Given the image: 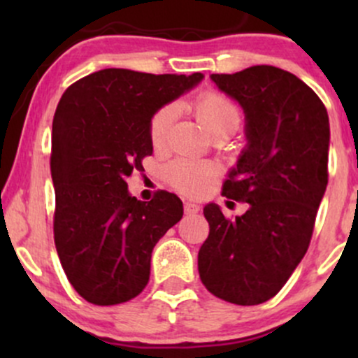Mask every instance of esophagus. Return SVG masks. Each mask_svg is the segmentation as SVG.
<instances>
[{
	"label": "esophagus",
	"mask_w": 358,
	"mask_h": 358,
	"mask_svg": "<svg viewBox=\"0 0 358 358\" xmlns=\"http://www.w3.org/2000/svg\"><path fill=\"white\" fill-rule=\"evenodd\" d=\"M199 210H200V205L193 202H185V213H187V215H193V213H196Z\"/></svg>",
	"instance_id": "1"
}]
</instances>
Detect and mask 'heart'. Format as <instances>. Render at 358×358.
Wrapping results in <instances>:
<instances>
[{
    "label": "heart",
    "mask_w": 358,
    "mask_h": 358,
    "mask_svg": "<svg viewBox=\"0 0 358 358\" xmlns=\"http://www.w3.org/2000/svg\"><path fill=\"white\" fill-rule=\"evenodd\" d=\"M196 117L213 136H231L241 124V110L231 97L219 90H205L192 101ZM178 108L173 102L156 109L150 117L148 136L151 145L159 148L165 145L168 133L173 126ZM219 176V168L213 163L196 159L178 158L165 168V178L171 187L187 195H202L207 187Z\"/></svg>",
    "instance_id": "obj_1"
}]
</instances>
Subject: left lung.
Listing matches in <instances>:
<instances>
[{
    "label": "left lung",
    "instance_id": "left-lung-1",
    "mask_svg": "<svg viewBox=\"0 0 358 358\" xmlns=\"http://www.w3.org/2000/svg\"><path fill=\"white\" fill-rule=\"evenodd\" d=\"M212 80L245 113L248 148L222 195L249 208L236 219L203 208L210 232L199 273L213 296L252 306L276 296L306 254L328 183L330 122L315 90L273 65Z\"/></svg>",
    "mask_w": 358,
    "mask_h": 358
}]
</instances>
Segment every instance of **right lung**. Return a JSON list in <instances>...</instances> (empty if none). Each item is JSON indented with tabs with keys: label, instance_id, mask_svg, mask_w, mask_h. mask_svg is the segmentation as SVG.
<instances>
[{
	"label": "right lung",
	"instance_id": "add662e5",
	"mask_svg": "<svg viewBox=\"0 0 358 358\" xmlns=\"http://www.w3.org/2000/svg\"><path fill=\"white\" fill-rule=\"evenodd\" d=\"M202 79L199 72L104 69L62 96L52 126L53 239L67 279L85 301L126 303L150 281L153 248L182 219L183 203L165 190L141 202L129 195L126 178L153 153L148 124L155 110Z\"/></svg>",
	"mask_w": 358,
	"mask_h": 358
}]
</instances>
